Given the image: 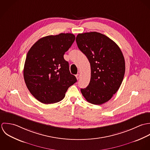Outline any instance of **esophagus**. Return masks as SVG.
Segmentation results:
<instances>
[{"label":"esophagus","instance_id":"34e87169","mask_svg":"<svg viewBox=\"0 0 150 150\" xmlns=\"http://www.w3.org/2000/svg\"><path fill=\"white\" fill-rule=\"evenodd\" d=\"M80 76H81V75H80V74H76V79H79L80 78Z\"/></svg>","mask_w":150,"mask_h":150}]
</instances>
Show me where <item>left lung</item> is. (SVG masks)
<instances>
[{
	"label": "left lung",
	"instance_id": "1",
	"mask_svg": "<svg viewBox=\"0 0 150 150\" xmlns=\"http://www.w3.org/2000/svg\"><path fill=\"white\" fill-rule=\"evenodd\" d=\"M76 41L91 68L90 83L81 89V93L90 103L101 105L110 100L120 88L125 72L124 57L112 40L99 32L79 33Z\"/></svg>",
	"mask_w": 150,
	"mask_h": 150
}]
</instances>
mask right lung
Listing matches in <instances>:
<instances>
[{
	"label": "right lung",
	"mask_w": 150,
	"mask_h": 150,
	"mask_svg": "<svg viewBox=\"0 0 150 150\" xmlns=\"http://www.w3.org/2000/svg\"><path fill=\"white\" fill-rule=\"evenodd\" d=\"M75 39L72 33H61L39 39L28 51L24 78L32 95L43 104L62 100L68 88L76 81L64 59Z\"/></svg>",
	"instance_id": "1"
}]
</instances>
